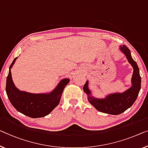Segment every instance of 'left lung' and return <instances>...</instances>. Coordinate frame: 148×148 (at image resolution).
I'll list each match as a JSON object with an SVG mask.
<instances>
[{"label": "left lung", "mask_w": 148, "mask_h": 148, "mask_svg": "<svg viewBox=\"0 0 148 148\" xmlns=\"http://www.w3.org/2000/svg\"><path fill=\"white\" fill-rule=\"evenodd\" d=\"M119 49L125 55L128 62L133 68L131 87L123 92L107 94L103 98L93 96L91 90L88 87V80L86 81L83 87L84 92L86 94L89 102L98 111L111 115H118L130 108L137 99L139 92L141 89L140 70L136 62L132 58L129 48L125 45H120L119 46Z\"/></svg>", "instance_id": "1"}]
</instances>
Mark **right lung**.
Returning a JSON list of instances; mask_svg holds the SVG:
<instances>
[{"instance_id":"obj_1","label":"right lung","mask_w":148,"mask_h":148,"mask_svg":"<svg viewBox=\"0 0 148 148\" xmlns=\"http://www.w3.org/2000/svg\"><path fill=\"white\" fill-rule=\"evenodd\" d=\"M17 58H15L10 64L6 78V92L10 103L18 112L30 118H38L48 115L60 103L63 90L70 82V79H62L50 92L34 94L21 91L14 85L11 74V68Z\"/></svg>"}]
</instances>
